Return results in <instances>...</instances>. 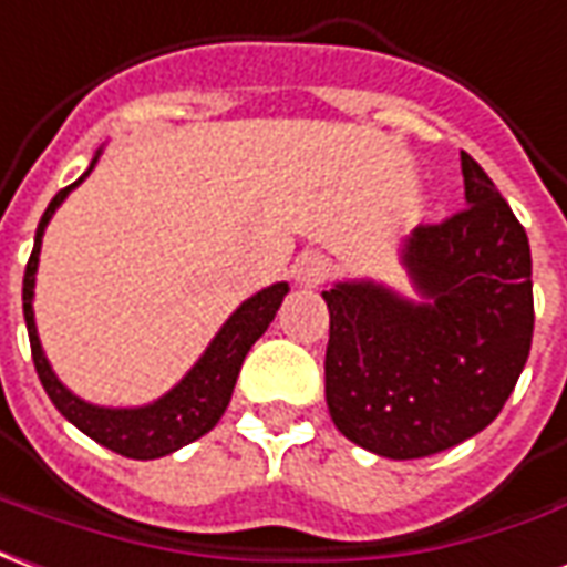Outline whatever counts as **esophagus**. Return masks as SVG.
Returning a JSON list of instances; mask_svg holds the SVG:
<instances>
[{
    "label": "esophagus",
    "instance_id": "1",
    "mask_svg": "<svg viewBox=\"0 0 567 567\" xmlns=\"http://www.w3.org/2000/svg\"><path fill=\"white\" fill-rule=\"evenodd\" d=\"M329 275H332V259L323 254L301 256L296 266V280L305 287H320L323 280H329Z\"/></svg>",
    "mask_w": 567,
    "mask_h": 567
}]
</instances>
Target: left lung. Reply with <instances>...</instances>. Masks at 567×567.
<instances>
[{
  "mask_svg": "<svg viewBox=\"0 0 567 567\" xmlns=\"http://www.w3.org/2000/svg\"><path fill=\"white\" fill-rule=\"evenodd\" d=\"M465 208L423 223L404 266L429 305L374 284L326 289V404L338 432L386 458L462 444L502 414L535 332L523 223L462 151Z\"/></svg>",
  "mask_w": 567,
  "mask_h": 567,
  "instance_id": "1",
  "label": "left lung"
}]
</instances>
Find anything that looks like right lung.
Wrapping results in <instances>:
<instances>
[{"instance_id": "right-lung-1", "label": "right lung", "mask_w": 567, "mask_h": 567, "mask_svg": "<svg viewBox=\"0 0 567 567\" xmlns=\"http://www.w3.org/2000/svg\"><path fill=\"white\" fill-rule=\"evenodd\" d=\"M90 168L84 172V177L90 175ZM84 177H78L74 184H69L51 198V205L44 210L39 229H35V247H32L27 275H23V317H27L32 362H35V371H39L41 386L51 395V402L56 404V411L69 423L78 425L84 435H90L102 447L114 450V453L126 458H159L165 453H175L177 447L196 441V437H202L217 425L226 404L233 399L235 380H238L247 350L256 344V338L266 332L268 323L275 320V313H278L280 301H284L289 287L287 284H275V287L256 292L254 299L244 301L241 308L229 317V323L223 326L220 334L210 341L205 357L196 362V369L189 371L187 378L181 380L175 390L159 402L147 404V408H135V411H109V408L81 402L78 395H72L56 380L48 359L41 353L39 332H35V320H32V287H35V268H39L44 226L51 220L53 210L60 208V202Z\"/></svg>"}]
</instances>
